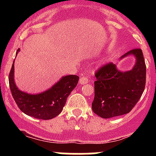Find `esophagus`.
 <instances>
[{
	"mask_svg": "<svg viewBox=\"0 0 156 156\" xmlns=\"http://www.w3.org/2000/svg\"><path fill=\"white\" fill-rule=\"evenodd\" d=\"M89 82V80L87 79V77L85 76H82L80 78V80H79V83L81 85H84V84H87V83Z\"/></svg>",
	"mask_w": 156,
	"mask_h": 156,
	"instance_id": "obj_1",
	"label": "esophagus"
}]
</instances>
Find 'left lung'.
<instances>
[{
    "label": "left lung",
    "instance_id": "left-lung-1",
    "mask_svg": "<svg viewBox=\"0 0 156 156\" xmlns=\"http://www.w3.org/2000/svg\"><path fill=\"white\" fill-rule=\"evenodd\" d=\"M133 56L136 62L130 70H119L109 62L96 72L92 109L103 119L116 117L130 112L139 101L145 89L146 64L140 49H133L120 57Z\"/></svg>",
    "mask_w": 156,
    "mask_h": 156
}]
</instances>
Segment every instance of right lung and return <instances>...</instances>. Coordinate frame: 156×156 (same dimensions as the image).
<instances>
[{
  "label": "right lung",
  "mask_w": 156,
  "mask_h": 156,
  "mask_svg": "<svg viewBox=\"0 0 156 156\" xmlns=\"http://www.w3.org/2000/svg\"><path fill=\"white\" fill-rule=\"evenodd\" d=\"M20 49L17 50V56ZM79 77L75 75L63 76L50 89L36 94L22 91L14 81V61L9 75V84L12 97L18 107L27 115L48 120L62 111L67 97L78 84Z\"/></svg>",
  "instance_id": "add662e5"
}]
</instances>
